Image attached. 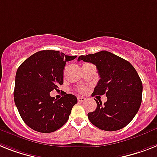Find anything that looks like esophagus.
I'll list each match as a JSON object with an SVG mask.
<instances>
[{
	"label": "esophagus",
	"instance_id": "obj_1",
	"mask_svg": "<svg viewBox=\"0 0 157 157\" xmlns=\"http://www.w3.org/2000/svg\"><path fill=\"white\" fill-rule=\"evenodd\" d=\"M86 100V99L84 98V97H80L78 96V101L79 102V103H82V102H84V101Z\"/></svg>",
	"mask_w": 157,
	"mask_h": 157
}]
</instances>
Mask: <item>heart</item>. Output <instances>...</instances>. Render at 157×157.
<instances>
[{
  "label": "heart",
  "instance_id": "1",
  "mask_svg": "<svg viewBox=\"0 0 157 157\" xmlns=\"http://www.w3.org/2000/svg\"><path fill=\"white\" fill-rule=\"evenodd\" d=\"M78 90L80 93H85L86 91V88H80Z\"/></svg>",
  "mask_w": 157,
  "mask_h": 157
}]
</instances>
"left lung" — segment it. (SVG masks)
I'll list each match as a JSON object with an SVG mask.
<instances>
[{
	"mask_svg": "<svg viewBox=\"0 0 157 157\" xmlns=\"http://www.w3.org/2000/svg\"><path fill=\"white\" fill-rule=\"evenodd\" d=\"M95 65L100 79L92 95L106 94L107 100L98 102L96 109L87 114L90 123L101 130L113 132L127 126L140 107L143 85L129 62L111 52L102 50L81 55L78 61Z\"/></svg>",
	"mask_w": 157,
	"mask_h": 157,
	"instance_id": "left-lung-1",
	"label": "left lung"
}]
</instances>
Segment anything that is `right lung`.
I'll return each instance as SVG.
<instances>
[{"label":"right lung","instance_id":"1","mask_svg":"<svg viewBox=\"0 0 157 157\" xmlns=\"http://www.w3.org/2000/svg\"><path fill=\"white\" fill-rule=\"evenodd\" d=\"M69 56L57 50H41L25 60L16 73L14 102L25 124L38 132H55L69 119L78 102L74 94L64 93L60 99L50 95L63 84V70Z\"/></svg>","mask_w":157,"mask_h":157}]
</instances>
